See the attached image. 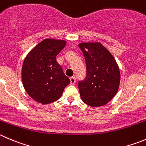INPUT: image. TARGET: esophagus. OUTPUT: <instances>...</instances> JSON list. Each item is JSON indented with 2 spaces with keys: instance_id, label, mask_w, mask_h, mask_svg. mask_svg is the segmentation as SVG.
Masks as SVG:
<instances>
[{
  "instance_id": "esophagus-1",
  "label": "esophagus",
  "mask_w": 146,
  "mask_h": 146,
  "mask_svg": "<svg viewBox=\"0 0 146 146\" xmlns=\"http://www.w3.org/2000/svg\"><path fill=\"white\" fill-rule=\"evenodd\" d=\"M70 85H73L76 83V78L75 77H70Z\"/></svg>"
}]
</instances>
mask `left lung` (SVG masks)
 I'll list each match as a JSON object with an SVG mask.
<instances>
[{
    "instance_id": "obj_1",
    "label": "left lung",
    "mask_w": 146,
    "mask_h": 146,
    "mask_svg": "<svg viewBox=\"0 0 146 146\" xmlns=\"http://www.w3.org/2000/svg\"><path fill=\"white\" fill-rule=\"evenodd\" d=\"M86 64V77L78 82L83 102L92 107L105 105L117 93L120 73L116 60L99 42L78 44Z\"/></svg>"
}]
</instances>
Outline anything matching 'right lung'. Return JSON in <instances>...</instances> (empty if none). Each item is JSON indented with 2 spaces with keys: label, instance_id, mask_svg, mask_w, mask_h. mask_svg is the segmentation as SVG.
I'll return each instance as SVG.
<instances>
[{
  "label": "right lung",
  "instance_id": "add662e5",
  "mask_svg": "<svg viewBox=\"0 0 146 146\" xmlns=\"http://www.w3.org/2000/svg\"><path fill=\"white\" fill-rule=\"evenodd\" d=\"M66 41L45 39L32 49L25 58L21 70L26 92L35 101L47 104L62 96L70 79L56 61Z\"/></svg>",
  "mask_w": 146,
  "mask_h": 146
}]
</instances>
